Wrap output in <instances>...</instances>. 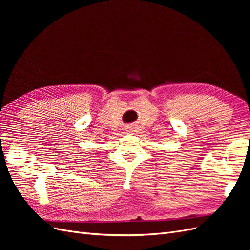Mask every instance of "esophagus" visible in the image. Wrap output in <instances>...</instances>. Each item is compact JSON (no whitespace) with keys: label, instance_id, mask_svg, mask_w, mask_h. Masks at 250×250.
<instances>
[{"label":"esophagus","instance_id":"1","mask_svg":"<svg viewBox=\"0 0 250 250\" xmlns=\"http://www.w3.org/2000/svg\"><path fill=\"white\" fill-rule=\"evenodd\" d=\"M129 130H131V129H130V128H129Z\"/></svg>","mask_w":250,"mask_h":250}]
</instances>
